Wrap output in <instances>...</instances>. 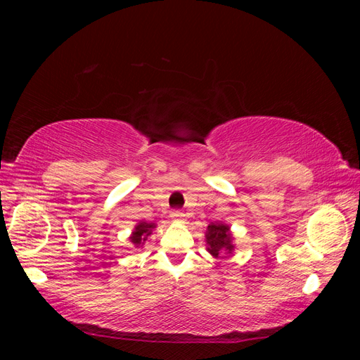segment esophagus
Masks as SVG:
<instances>
[{"label":"esophagus","instance_id":"34e87169","mask_svg":"<svg viewBox=\"0 0 360 360\" xmlns=\"http://www.w3.org/2000/svg\"><path fill=\"white\" fill-rule=\"evenodd\" d=\"M171 217H172L174 222H184V221H186V216H184V213L180 212V210H174L171 213Z\"/></svg>","mask_w":360,"mask_h":360}]
</instances>
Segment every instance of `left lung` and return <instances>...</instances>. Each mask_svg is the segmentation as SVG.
I'll use <instances>...</instances> for the list:
<instances>
[{
  "instance_id": "left-lung-1",
  "label": "left lung",
  "mask_w": 360,
  "mask_h": 360,
  "mask_svg": "<svg viewBox=\"0 0 360 360\" xmlns=\"http://www.w3.org/2000/svg\"><path fill=\"white\" fill-rule=\"evenodd\" d=\"M207 252L217 258L219 255H231L234 252V236L231 226L224 222H212L205 231Z\"/></svg>"
}]
</instances>
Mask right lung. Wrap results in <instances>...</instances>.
<instances>
[{"label":"right lung","instance_id":"add662e5","mask_svg":"<svg viewBox=\"0 0 360 360\" xmlns=\"http://www.w3.org/2000/svg\"><path fill=\"white\" fill-rule=\"evenodd\" d=\"M158 224L155 222H146V221H139L135 228L132 230V234L129 236V240L135 248H143L147 238L153 234L155 228Z\"/></svg>","mask_w":360,"mask_h":360}]
</instances>
